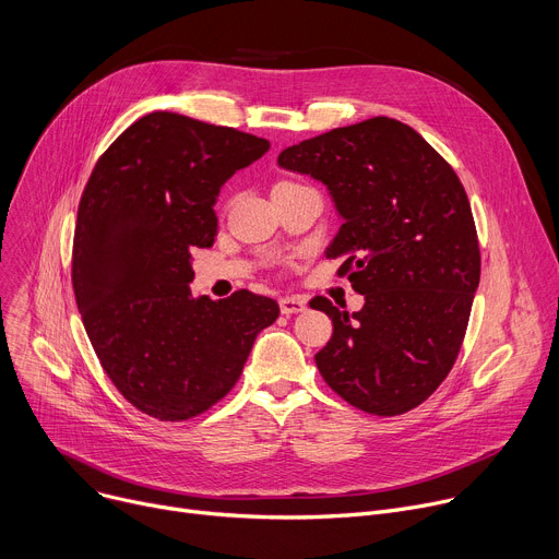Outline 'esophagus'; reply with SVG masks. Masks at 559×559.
I'll return each instance as SVG.
<instances>
[{"mask_svg": "<svg viewBox=\"0 0 559 559\" xmlns=\"http://www.w3.org/2000/svg\"><path fill=\"white\" fill-rule=\"evenodd\" d=\"M280 311L284 316H293V313H302L307 311V299L299 297V295H288L280 299Z\"/></svg>", "mask_w": 559, "mask_h": 559, "instance_id": "esophagus-1", "label": "esophagus"}]
</instances>
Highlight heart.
<instances>
[{
	"instance_id": "heart-1",
	"label": "heart",
	"mask_w": 559,
	"mask_h": 559,
	"mask_svg": "<svg viewBox=\"0 0 559 559\" xmlns=\"http://www.w3.org/2000/svg\"><path fill=\"white\" fill-rule=\"evenodd\" d=\"M284 183H286V181H284Z\"/></svg>"
}]
</instances>
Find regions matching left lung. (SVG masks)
Returning a JSON list of instances; mask_svg holds the SVG:
<instances>
[{
    "label": "left lung",
    "mask_w": 559,
    "mask_h": 559,
    "mask_svg": "<svg viewBox=\"0 0 559 559\" xmlns=\"http://www.w3.org/2000/svg\"><path fill=\"white\" fill-rule=\"evenodd\" d=\"M277 163L329 188L345 224L326 257L342 260L337 273L365 295L358 313L311 299L333 322L316 354L322 378L376 416L418 407L456 362L481 275L456 171L409 124L388 116L286 147Z\"/></svg>",
    "instance_id": "obj_1"
}]
</instances>
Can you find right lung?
Instances as JSON below:
<instances>
[{
	"mask_svg": "<svg viewBox=\"0 0 559 559\" xmlns=\"http://www.w3.org/2000/svg\"><path fill=\"white\" fill-rule=\"evenodd\" d=\"M271 143L171 111L139 118L105 150L84 186L71 257L78 311L92 347L139 412L188 420L241 376L275 299L190 293L192 250L217 235L214 201Z\"/></svg>",
	"mask_w": 559,
	"mask_h": 559,
	"instance_id": "add662e5",
	"label": "right lung"
}]
</instances>
